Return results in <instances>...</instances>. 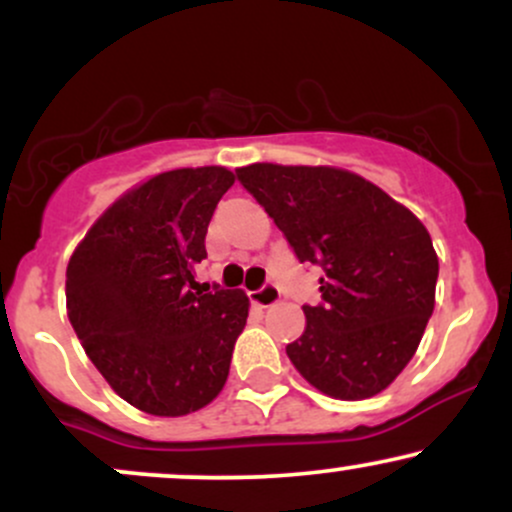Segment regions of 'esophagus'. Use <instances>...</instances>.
I'll return each instance as SVG.
<instances>
[{"mask_svg":"<svg viewBox=\"0 0 512 512\" xmlns=\"http://www.w3.org/2000/svg\"><path fill=\"white\" fill-rule=\"evenodd\" d=\"M250 301L255 303V305H260V308H272L274 303L281 301L279 286H276V284H264L262 289H257V291L250 293Z\"/></svg>","mask_w":512,"mask_h":512,"instance_id":"34e87169","label":"esophagus"}]
</instances>
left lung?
<instances>
[{
    "label": "left lung",
    "mask_w": 512,
    "mask_h": 512,
    "mask_svg": "<svg viewBox=\"0 0 512 512\" xmlns=\"http://www.w3.org/2000/svg\"><path fill=\"white\" fill-rule=\"evenodd\" d=\"M298 262L322 267L305 332L286 346L310 385L334 399L383 392L416 354L436 303L438 257L426 226L361 175L330 166L236 170Z\"/></svg>",
    "instance_id": "obj_1"
}]
</instances>
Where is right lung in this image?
<instances>
[{
  "label": "right lung",
  "mask_w": 512,
  "mask_h": 512,
  "mask_svg": "<svg viewBox=\"0 0 512 512\" xmlns=\"http://www.w3.org/2000/svg\"><path fill=\"white\" fill-rule=\"evenodd\" d=\"M233 180L221 166L154 175L93 223L67 264V313L86 356L146 414H192L226 385L250 301L197 291L195 267Z\"/></svg>",
  "instance_id": "obj_1"
}]
</instances>
